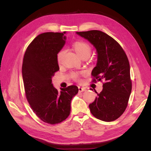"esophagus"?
<instances>
[{
	"mask_svg": "<svg viewBox=\"0 0 151 151\" xmlns=\"http://www.w3.org/2000/svg\"><path fill=\"white\" fill-rule=\"evenodd\" d=\"M86 89L84 88H82V87H79V93H82L83 91H85Z\"/></svg>",
	"mask_w": 151,
	"mask_h": 151,
	"instance_id": "obj_1",
	"label": "esophagus"
}]
</instances>
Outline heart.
Returning <instances> with one entry per match:
<instances>
[{"label": "heart", "instance_id": "b5f03b06", "mask_svg": "<svg viewBox=\"0 0 151 151\" xmlns=\"http://www.w3.org/2000/svg\"><path fill=\"white\" fill-rule=\"evenodd\" d=\"M72 47L74 48V51L76 53L82 58H88L90 56L91 53V47L90 45L83 41H77L72 45ZM63 55V51L59 52L57 55V62L60 63L62 60V57ZM75 79H78V76L74 75Z\"/></svg>", "mask_w": 151, "mask_h": 151}]
</instances>
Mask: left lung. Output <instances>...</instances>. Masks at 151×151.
I'll return each mask as SVG.
<instances>
[{
    "label": "left lung",
    "instance_id": "left-lung-1",
    "mask_svg": "<svg viewBox=\"0 0 151 151\" xmlns=\"http://www.w3.org/2000/svg\"><path fill=\"white\" fill-rule=\"evenodd\" d=\"M96 50V65L91 74L93 81H102L103 90L89 105L91 113L99 120L112 122L119 118L127 106L132 91L130 64L116 41L98 30L76 32Z\"/></svg>",
    "mask_w": 151,
    "mask_h": 151
}]
</instances>
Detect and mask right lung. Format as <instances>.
I'll return each mask as SVG.
<instances>
[{
  "label": "right lung",
  "instance_id": "right-lung-1",
  "mask_svg": "<svg viewBox=\"0 0 151 151\" xmlns=\"http://www.w3.org/2000/svg\"><path fill=\"white\" fill-rule=\"evenodd\" d=\"M63 33L40 34L27 48L22 74L26 96L33 112L43 122L57 124L70 115L72 98L78 93L76 86L62 88L58 92L52 77L59 70L57 55L65 43Z\"/></svg>",
  "mask_w": 151,
  "mask_h": 151
}]
</instances>
